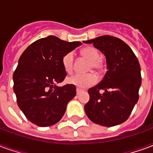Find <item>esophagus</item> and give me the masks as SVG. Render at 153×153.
<instances>
[{"label":"esophagus","mask_w":153,"mask_h":153,"mask_svg":"<svg viewBox=\"0 0 153 153\" xmlns=\"http://www.w3.org/2000/svg\"><path fill=\"white\" fill-rule=\"evenodd\" d=\"M83 92V90L82 89H79V88H77L76 89V93H77V95H79L80 93H82Z\"/></svg>","instance_id":"esophagus-1"}]
</instances>
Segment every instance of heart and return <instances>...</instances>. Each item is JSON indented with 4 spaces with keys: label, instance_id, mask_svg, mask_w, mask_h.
<instances>
[{
    "label": "heart",
    "instance_id": "obj_1",
    "mask_svg": "<svg viewBox=\"0 0 153 153\" xmlns=\"http://www.w3.org/2000/svg\"><path fill=\"white\" fill-rule=\"evenodd\" d=\"M81 56L88 60H89V65L88 70L101 74L103 71V64L101 61V55L96 48L93 47H87L83 48L80 51ZM62 65L64 70L67 73H71L74 70V55L73 53H67L62 58ZM97 81V78L93 73L87 74H74L68 77L67 82L71 85L76 86L79 88H87L93 86Z\"/></svg>",
    "mask_w": 153,
    "mask_h": 153
}]
</instances>
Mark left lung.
<instances>
[{
	"label": "left lung",
	"mask_w": 153,
	"mask_h": 153,
	"mask_svg": "<svg viewBox=\"0 0 153 153\" xmlns=\"http://www.w3.org/2000/svg\"><path fill=\"white\" fill-rule=\"evenodd\" d=\"M83 42L101 51L107 66L103 79L88 89L86 115L97 125H120L128 118L138 100L142 81L139 62L131 48L118 38L104 35Z\"/></svg>",
	"instance_id": "8db88e82"
}]
</instances>
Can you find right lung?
<instances>
[{
    "instance_id": "obj_1",
    "label": "right lung",
    "mask_w": 153,
    "mask_h": 153,
    "mask_svg": "<svg viewBox=\"0 0 153 153\" xmlns=\"http://www.w3.org/2000/svg\"><path fill=\"white\" fill-rule=\"evenodd\" d=\"M55 36L35 41L23 52L13 74L17 104L33 124L47 127L60 121L76 87H58L66 76L62 65L65 55L81 45Z\"/></svg>"
}]
</instances>
